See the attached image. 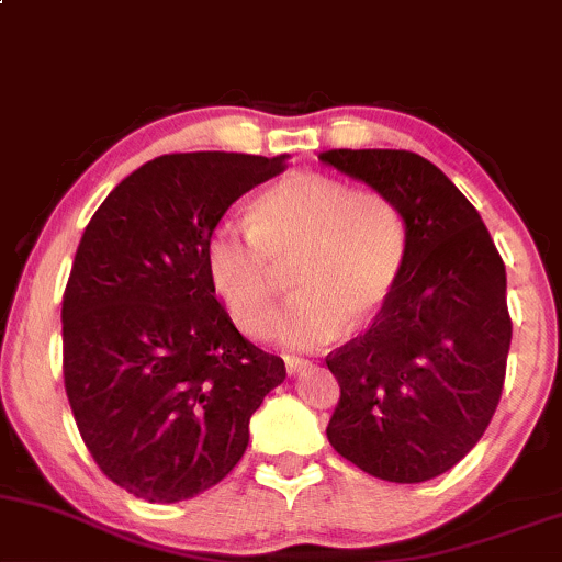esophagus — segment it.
<instances>
[{"mask_svg": "<svg viewBox=\"0 0 562 562\" xmlns=\"http://www.w3.org/2000/svg\"><path fill=\"white\" fill-rule=\"evenodd\" d=\"M285 369L290 376L301 374V371L308 369V361H303V358H285Z\"/></svg>", "mask_w": 562, "mask_h": 562, "instance_id": "esophagus-1", "label": "esophagus"}]
</instances>
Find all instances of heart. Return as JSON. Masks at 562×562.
I'll return each mask as SVG.
<instances>
[{"instance_id":"heart-1","label":"heart","mask_w":562,"mask_h":562,"mask_svg":"<svg viewBox=\"0 0 562 562\" xmlns=\"http://www.w3.org/2000/svg\"><path fill=\"white\" fill-rule=\"evenodd\" d=\"M408 235L387 195L353 191L319 172H295L251 206V227L222 222L204 248L206 277L246 335L269 319L282 272L295 295L269 324L290 350H314L382 314L403 274Z\"/></svg>"}]
</instances>
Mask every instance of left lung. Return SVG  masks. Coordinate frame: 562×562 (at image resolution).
I'll return each instance as SVG.
<instances>
[{
  "mask_svg": "<svg viewBox=\"0 0 562 562\" xmlns=\"http://www.w3.org/2000/svg\"><path fill=\"white\" fill-rule=\"evenodd\" d=\"M319 161L387 195L408 235L387 306L327 356L340 384L327 439L371 476L427 482L482 439L503 395L505 263L471 201L418 154L333 148Z\"/></svg>",
  "mask_w": 562,
  "mask_h": 562,
  "instance_id": "1",
  "label": "left lung"
}]
</instances>
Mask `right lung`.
Instances as JSON below:
<instances>
[{
    "instance_id": "obj_1",
    "label": "right lung",
    "mask_w": 562,
    "mask_h": 562,
    "mask_svg": "<svg viewBox=\"0 0 562 562\" xmlns=\"http://www.w3.org/2000/svg\"><path fill=\"white\" fill-rule=\"evenodd\" d=\"M285 154L193 151L146 161L83 229L63 299V374L88 452L133 497L178 503L222 482L248 422L285 380L216 301L204 248Z\"/></svg>"
}]
</instances>
